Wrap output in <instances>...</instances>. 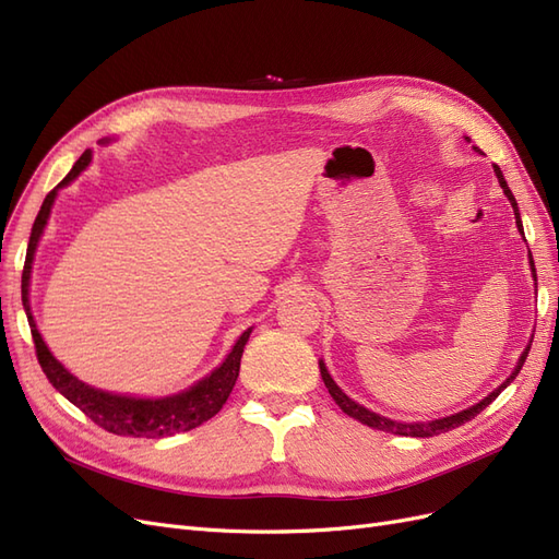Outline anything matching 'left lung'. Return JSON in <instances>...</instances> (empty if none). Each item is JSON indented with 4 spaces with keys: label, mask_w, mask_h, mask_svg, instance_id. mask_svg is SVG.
Listing matches in <instances>:
<instances>
[{
    "label": "left lung",
    "mask_w": 559,
    "mask_h": 559,
    "mask_svg": "<svg viewBox=\"0 0 559 559\" xmlns=\"http://www.w3.org/2000/svg\"><path fill=\"white\" fill-rule=\"evenodd\" d=\"M466 140H468V138H466ZM468 142H471V140H468ZM495 173H497V179H499V183H501V189H503L506 198L511 200L513 212H515V222H518V228H520V233H522V222H520L518 202H515V198H513V193H511V189H509V183H506V179H503V175H501V170H499V165H495ZM530 259H532V253H530ZM532 273H534V280H536L534 263H532ZM530 347H532V345H527V349L522 352V357H520V361H518L515 370L511 373V378L506 380L501 386H497L492 394L485 396L480 403H476V405H473V408H468V411H462V413H456V415H450V417H443V419H436V421H425V425H421V421H415V425H403V421H394V419H386V417H380V415H376V413H370L368 408H364V405L354 403L347 394H343V389L333 382V378L329 376L326 366L321 364V361H319V370H321V380H324V384L329 386V394L333 396V401H335L337 405H341V411H343V413H347V415H349V417H354V419H359L361 425H368V427L380 429V431H389V433H399V436L429 438V436H438V433H445V431H450V429L462 427V425H466L468 419H473L476 415H480V411H485L487 405L492 403V401L503 392V389L509 386V384L515 380V376L520 373V368L524 366V359H527Z\"/></svg>",
    "instance_id": "1"
}]
</instances>
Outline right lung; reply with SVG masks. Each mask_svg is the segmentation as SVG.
Instances as JSON below:
<instances>
[{
	"mask_svg": "<svg viewBox=\"0 0 559 559\" xmlns=\"http://www.w3.org/2000/svg\"><path fill=\"white\" fill-rule=\"evenodd\" d=\"M88 163H91V148L83 151L81 158L70 170V175H67L56 186V189L46 195L44 205L35 218V226H32V233H29L21 292H23V308L27 312L32 341H35L39 366L46 373L48 382L53 384L67 401H72L83 415L91 417L97 427H103L109 433L130 436V438H163V436H173L179 431L195 429L202 425V421H207L210 417H214L218 411L224 408L226 399L233 392V384H235V380H238L240 359H242V352L249 341L251 329H247L240 335V341L235 343L233 352L228 354V359L218 366L210 378L193 384L189 392L151 401V399H130V396H116V394L99 392V389L83 384L72 373H67L62 364L56 361L53 354L48 352L46 343L41 341V335L37 331L35 317H32V312H29V298H27L29 296L27 294L29 292V270H32V259H35L37 242H39L44 226L48 222L50 205H53L58 189H62V186L70 183L72 179H76L83 170H86Z\"/></svg>",
	"mask_w": 559,
	"mask_h": 559,
	"instance_id": "add662e5",
	"label": "right lung"
}]
</instances>
